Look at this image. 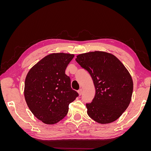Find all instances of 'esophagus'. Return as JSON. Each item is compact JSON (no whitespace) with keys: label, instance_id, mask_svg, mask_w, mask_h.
<instances>
[{"label":"esophagus","instance_id":"obj_1","mask_svg":"<svg viewBox=\"0 0 151 151\" xmlns=\"http://www.w3.org/2000/svg\"><path fill=\"white\" fill-rule=\"evenodd\" d=\"M77 93H78L79 95L81 96L82 94V93H83V89H80L79 90H78V91H77Z\"/></svg>","mask_w":151,"mask_h":151}]
</instances>
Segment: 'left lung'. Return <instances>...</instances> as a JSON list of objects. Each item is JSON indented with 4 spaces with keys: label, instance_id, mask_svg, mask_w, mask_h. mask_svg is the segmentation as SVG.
<instances>
[{
    "label": "left lung",
    "instance_id": "8db88e82",
    "mask_svg": "<svg viewBox=\"0 0 151 151\" xmlns=\"http://www.w3.org/2000/svg\"><path fill=\"white\" fill-rule=\"evenodd\" d=\"M76 62L92 77L96 89L87 113L100 124L116 120L131 101L133 80L127 68L113 54L101 51L79 54Z\"/></svg>",
    "mask_w": 151,
    "mask_h": 151
}]
</instances>
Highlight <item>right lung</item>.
<instances>
[{
  "mask_svg": "<svg viewBox=\"0 0 151 151\" xmlns=\"http://www.w3.org/2000/svg\"><path fill=\"white\" fill-rule=\"evenodd\" d=\"M74 55L53 53L32 67L26 75L24 95L32 113L47 125L62 120L68 111V105L78 93L70 86L65 69Z\"/></svg>",
  "mask_w": 151,
  "mask_h": 151,
  "instance_id": "right-lung-1",
  "label": "right lung"
}]
</instances>
